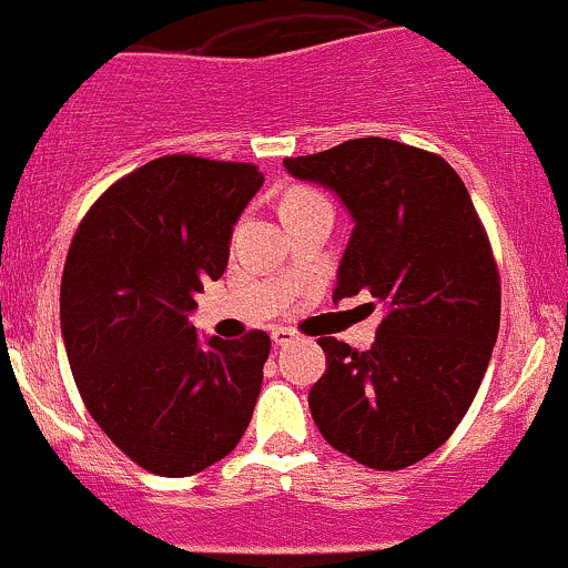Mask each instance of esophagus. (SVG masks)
Instances as JSON below:
<instances>
[{"mask_svg":"<svg viewBox=\"0 0 568 568\" xmlns=\"http://www.w3.org/2000/svg\"><path fill=\"white\" fill-rule=\"evenodd\" d=\"M300 341V335H296L294 329H288V326H274L272 329V343L274 346H291V343H296Z\"/></svg>","mask_w":568,"mask_h":568,"instance_id":"obj_1","label":"esophagus"}]
</instances>
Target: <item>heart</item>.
<instances>
[{
    "instance_id": "b5f03b06",
    "label": "heart",
    "mask_w": 568,
    "mask_h": 568,
    "mask_svg": "<svg viewBox=\"0 0 568 568\" xmlns=\"http://www.w3.org/2000/svg\"><path fill=\"white\" fill-rule=\"evenodd\" d=\"M313 200H324L321 194L311 192V189H296V192H291L288 197L283 200V205H300V203H313Z\"/></svg>"
}]
</instances>
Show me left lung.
<instances>
[{
    "label": "left lung",
    "instance_id": "1",
    "mask_svg": "<svg viewBox=\"0 0 568 568\" xmlns=\"http://www.w3.org/2000/svg\"><path fill=\"white\" fill-rule=\"evenodd\" d=\"M337 194L354 231L332 300L371 294L385 318L368 352L318 337V432L371 469H404L467 415L500 329V277L467 186L443 156L382 136L285 159Z\"/></svg>",
    "mask_w": 568,
    "mask_h": 568
}]
</instances>
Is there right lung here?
Instances as JSON below:
<instances>
[{"instance_id": "1", "label": "right lung", "mask_w": 568, "mask_h": 568, "mask_svg": "<svg viewBox=\"0 0 568 568\" xmlns=\"http://www.w3.org/2000/svg\"><path fill=\"white\" fill-rule=\"evenodd\" d=\"M263 186L255 164L164 156L120 178L68 250L60 326L73 382L104 434L148 473L225 459L250 426L266 332L205 337L189 316L220 280L233 225Z\"/></svg>"}]
</instances>
